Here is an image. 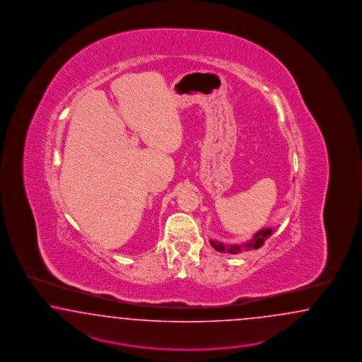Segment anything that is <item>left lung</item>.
<instances>
[{"mask_svg": "<svg viewBox=\"0 0 362 362\" xmlns=\"http://www.w3.org/2000/svg\"><path fill=\"white\" fill-rule=\"evenodd\" d=\"M275 232V228L273 226H269V228H264L261 230H258L252 240H249L247 243H244L241 245H224L218 241H214L211 240V245L215 247L217 252L220 253H229V255H238V253H243V252H249V250H253V249H259L262 245L264 244V241L273 235Z\"/></svg>", "mask_w": 362, "mask_h": 362, "instance_id": "8db88e82", "label": "left lung"}]
</instances>
